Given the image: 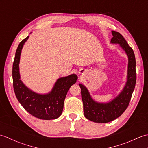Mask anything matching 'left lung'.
<instances>
[{
  "label": "left lung",
  "instance_id": "left-lung-1",
  "mask_svg": "<svg viewBox=\"0 0 148 148\" xmlns=\"http://www.w3.org/2000/svg\"><path fill=\"white\" fill-rule=\"evenodd\" d=\"M111 43L119 44L128 57V77L125 88L119 95L109 103L94 101L86 88L79 84L84 116L95 123H108L120 116L128 108L136 83V58L132 48L119 32L112 31Z\"/></svg>",
  "mask_w": 148,
  "mask_h": 148
}]
</instances>
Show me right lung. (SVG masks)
<instances>
[{
    "mask_svg": "<svg viewBox=\"0 0 148 148\" xmlns=\"http://www.w3.org/2000/svg\"><path fill=\"white\" fill-rule=\"evenodd\" d=\"M29 36L19 44L12 65V81L16 97L24 109L30 114L42 119H53L62 114L64 103L70 87L76 82V74L60 78L51 92L40 95L31 91L24 85L20 79L19 63L24 43Z\"/></svg>",
    "mask_w": 148,
    "mask_h": 148,
    "instance_id": "add662e5",
    "label": "right lung"
}]
</instances>
